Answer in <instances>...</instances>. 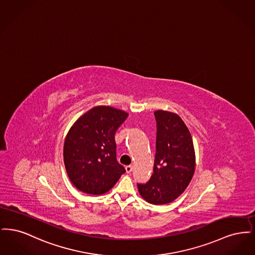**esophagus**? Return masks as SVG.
<instances>
[{"instance_id":"esophagus-1","label":"esophagus","mask_w":255,"mask_h":255,"mask_svg":"<svg viewBox=\"0 0 255 255\" xmlns=\"http://www.w3.org/2000/svg\"><path fill=\"white\" fill-rule=\"evenodd\" d=\"M125 170H126V173H131L132 171H133V166L132 165H128V166H126L125 167Z\"/></svg>"}]
</instances>
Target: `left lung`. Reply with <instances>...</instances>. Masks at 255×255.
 Segmentation results:
<instances>
[{"mask_svg": "<svg viewBox=\"0 0 255 255\" xmlns=\"http://www.w3.org/2000/svg\"><path fill=\"white\" fill-rule=\"evenodd\" d=\"M154 173L138 192L147 203L166 205L186 189L194 175V145L191 133L175 113L158 110Z\"/></svg>", "mask_w": 255, "mask_h": 255, "instance_id": "left-lung-1", "label": "left lung"}]
</instances>
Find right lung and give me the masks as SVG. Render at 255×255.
<instances>
[{"mask_svg": "<svg viewBox=\"0 0 255 255\" xmlns=\"http://www.w3.org/2000/svg\"><path fill=\"white\" fill-rule=\"evenodd\" d=\"M128 113L97 106L81 116L69 130L63 157L69 179L80 191L102 195L125 173L117 160L115 133Z\"/></svg>", "mask_w": 255, "mask_h": 255, "instance_id": "add662e5", "label": "right lung"}]
</instances>
